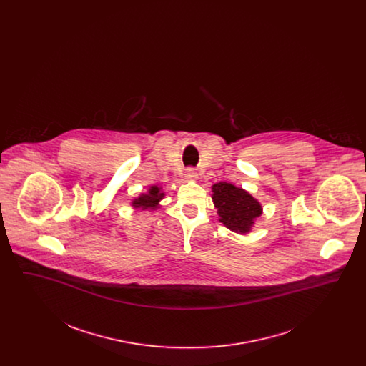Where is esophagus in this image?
<instances>
[{
	"instance_id": "obj_1",
	"label": "esophagus",
	"mask_w": 366,
	"mask_h": 366,
	"mask_svg": "<svg viewBox=\"0 0 366 366\" xmlns=\"http://www.w3.org/2000/svg\"><path fill=\"white\" fill-rule=\"evenodd\" d=\"M185 177L189 178V179H196V178H197V173H196V170H194L193 167H189V169H187V172H185Z\"/></svg>"
}]
</instances>
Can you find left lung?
<instances>
[{"label":"left lung","instance_id":"obj_1","mask_svg":"<svg viewBox=\"0 0 366 366\" xmlns=\"http://www.w3.org/2000/svg\"><path fill=\"white\" fill-rule=\"evenodd\" d=\"M212 202L219 221L236 233H247L262 214L261 204L242 188L227 182L212 187Z\"/></svg>","mask_w":366,"mask_h":366}]
</instances>
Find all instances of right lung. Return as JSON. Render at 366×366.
<instances>
[{"label":"right lung","instance_id":"right-lung-1","mask_svg":"<svg viewBox=\"0 0 366 366\" xmlns=\"http://www.w3.org/2000/svg\"><path fill=\"white\" fill-rule=\"evenodd\" d=\"M164 193H160L157 187H151L148 194H142L139 199L133 202L134 207H142V209H157V202L163 197Z\"/></svg>","mask_w":366,"mask_h":366}]
</instances>
